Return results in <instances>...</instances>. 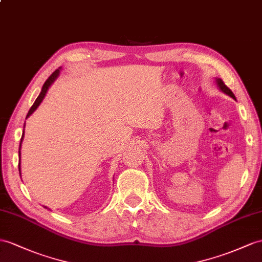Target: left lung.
I'll return each instance as SVG.
<instances>
[{
	"label": "left lung",
	"mask_w": 262,
	"mask_h": 262,
	"mask_svg": "<svg viewBox=\"0 0 262 262\" xmlns=\"http://www.w3.org/2000/svg\"><path fill=\"white\" fill-rule=\"evenodd\" d=\"M216 83H217V85H218V87H219V90H220L221 92H224L225 94H227V95H229V96L232 97L233 99H236V96L233 95V93L230 91V89H228V87L226 86V84L223 82V79H221V78H216Z\"/></svg>",
	"instance_id": "1"
}]
</instances>
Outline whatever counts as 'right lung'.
Masks as SVG:
<instances>
[{"label":"right lung","mask_w":262,"mask_h":262,"mask_svg":"<svg viewBox=\"0 0 262 262\" xmlns=\"http://www.w3.org/2000/svg\"><path fill=\"white\" fill-rule=\"evenodd\" d=\"M59 71H61V67H58V69L52 73V75L46 79V82L44 83L43 87H42V91L41 93H39L38 97L36 98V100L34 102V104H33V106L30 108L28 115H26V118H28L29 116H31L33 113H34V111L37 108V107L39 106V104L42 103V100L44 99L46 93H48L50 86L54 83V80L57 78V76L59 75ZM24 127H25V124H24ZM23 137H24V130H23V134H22V138H21V142H19V147H18V156H19V160H18V171H19V176H21V147H22V140H23ZM44 208H48V207H44Z\"/></svg>","instance_id":"right-lung-1"}]
</instances>
